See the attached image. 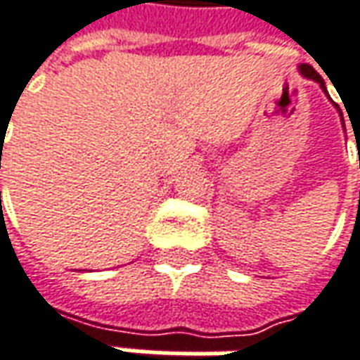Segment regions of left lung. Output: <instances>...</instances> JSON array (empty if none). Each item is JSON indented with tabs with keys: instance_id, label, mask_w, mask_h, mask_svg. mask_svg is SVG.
Wrapping results in <instances>:
<instances>
[{
	"instance_id": "8db88e82",
	"label": "left lung",
	"mask_w": 360,
	"mask_h": 360,
	"mask_svg": "<svg viewBox=\"0 0 360 360\" xmlns=\"http://www.w3.org/2000/svg\"><path fill=\"white\" fill-rule=\"evenodd\" d=\"M300 70H302V75L305 78H311V80H315V82H317L319 86L323 88L325 94H327V88H325L323 78H321V75H319V72H317L314 67H309V65H300ZM327 96H329V94H327ZM341 122H343V114H341Z\"/></svg>"
}]
</instances>
